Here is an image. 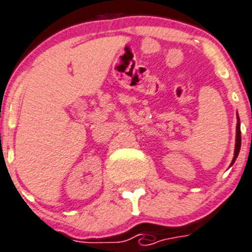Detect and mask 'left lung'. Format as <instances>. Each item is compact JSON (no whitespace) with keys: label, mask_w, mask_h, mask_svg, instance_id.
<instances>
[{"label":"left lung","mask_w":252,"mask_h":252,"mask_svg":"<svg viewBox=\"0 0 252 252\" xmlns=\"http://www.w3.org/2000/svg\"><path fill=\"white\" fill-rule=\"evenodd\" d=\"M240 148H241V130H240V118H239V115H237V124H236V140H235L234 159H232V161H231V164H230V166H231L232 164L235 163V160H236L237 155H239V152H240Z\"/></svg>","instance_id":"obj_1"}]
</instances>
